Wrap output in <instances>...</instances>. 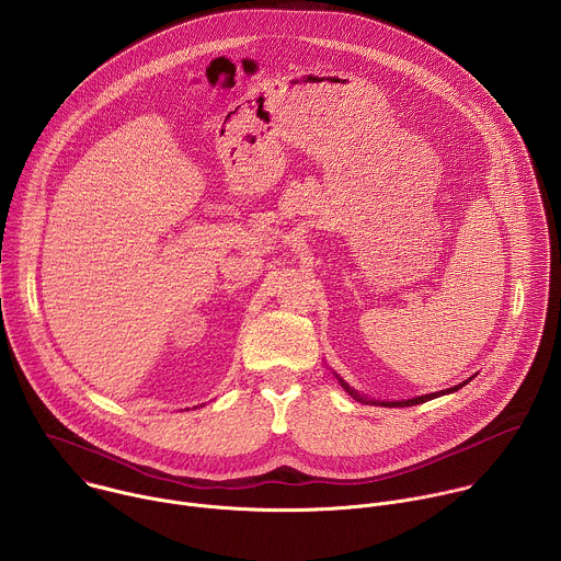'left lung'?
Here are the masks:
<instances>
[{
	"instance_id": "8db88e82",
	"label": "left lung",
	"mask_w": 561,
	"mask_h": 561,
	"mask_svg": "<svg viewBox=\"0 0 561 561\" xmlns=\"http://www.w3.org/2000/svg\"><path fill=\"white\" fill-rule=\"evenodd\" d=\"M337 377V381L342 383V388L353 397V399H357V401H362V403H373V405H383V408H405V405H416V403H423V401H430V399H436V397H440V394H449V392H456L458 388H462L467 381H462V383H458V386H454V388H447V390H440V392H432V394H421V397H414V399H405V401H377V399H366V397H362V394H357V390H353L340 375H335Z\"/></svg>"
}]
</instances>
